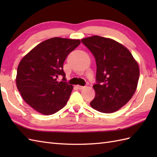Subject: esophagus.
<instances>
[{"mask_svg": "<svg viewBox=\"0 0 157 157\" xmlns=\"http://www.w3.org/2000/svg\"><path fill=\"white\" fill-rule=\"evenodd\" d=\"M78 88L79 90H82L84 88V86H78Z\"/></svg>", "mask_w": 157, "mask_h": 157, "instance_id": "34e87169", "label": "esophagus"}]
</instances>
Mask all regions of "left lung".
<instances>
[{
	"instance_id": "obj_1",
	"label": "left lung",
	"mask_w": 157,
	"mask_h": 157,
	"mask_svg": "<svg viewBox=\"0 0 157 157\" xmlns=\"http://www.w3.org/2000/svg\"><path fill=\"white\" fill-rule=\"evenodd\" d=\"M82 42L94 55L96 63V95L90 106L98 111L111 113L124 106L137 88L138 63L124 46L98 36L83 38Z\"/></svg>"
}]
</instances>
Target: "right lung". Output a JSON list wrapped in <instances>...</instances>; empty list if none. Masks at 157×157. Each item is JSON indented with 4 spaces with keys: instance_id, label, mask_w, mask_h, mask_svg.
Listing matches in <instances>:
<instances>
[{
    "instance_id": "right-lung-1",
    "label": "right lung",
    "mask_w": 157,
    "mask_h": 157,
    "mask_svg": "<svg viewBox=\"0 0 157 157\" xmlns=\"http://www.w3.org/2000/svg\"><path fill=\"white\" fill-rule=\"evenodd\" d=\"M79 40L52 38L29 52L17 67L16 84L23 99L43 115L54 114L64 107L73 90L66 82L63 63L80 44ZM62 75L63 81L56 78Z\"/></svg>"
}]
</instances>
